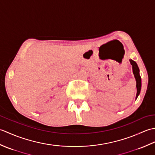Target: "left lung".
Instances as JSON below:
<instances>
[{
	"label": "left lung",
	"mask_w": 155,
	"mask_h": 155,
	"mask_svg": "<svg viewBox=\"0 0 155 155\" xmlns=\"http://www.w3.org/2000/svg\"><path fill=\"white\" fill-rule=\"evenodd\" d=\"M130 64L132 65L133 67V72L134 76V78L136 79V82H137V95H136V98L135 100H137V98L139 97V95L140 93V90H141V78L140 76V71L139 67L137 64V62L135 61H134L132 59H130L129 60Z\"/></svg>",
	"instance_id": "1"
}]
</instances>
